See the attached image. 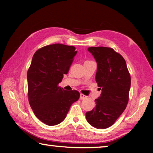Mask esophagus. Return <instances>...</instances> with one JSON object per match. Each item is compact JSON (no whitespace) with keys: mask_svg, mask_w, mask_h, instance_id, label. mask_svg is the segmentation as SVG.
<instances>
[{"mask_svg":"<svg viewBox=\"0 0 153 153\" xmlns=\"http://www.w3.org/2000/svg\"><path fill=\"white\" fill-rule=\"evenodd\" d=\"M87 98V97L86 95L83 94H80V97H79V99L80 100H84V99H86Z\"/></svg>","mask_w":153,"mask_h":153,"instance_id":"1","label":"esophagus"}]
</instances>
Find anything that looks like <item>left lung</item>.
<instances>
[{
	"instance_id": "8db88e82",
	"label": "left lung",
	"mask_w": 153,
	"mask_h": 153,
	"mask_svg": "<svg viewBox=\"0 0 153 153\" xmlns=\"http://www.w3.org/2000/svg\"><path fill=\"white\" fill-rule=\"evenodd\" d=\"M88 51L97 62L96 82L102 93L95 100V107L86 112V117L93 127L105 129L112 126L126 109L131 77L125 59L112 48L89 47Z\"/></svg>"
}]
</instances>
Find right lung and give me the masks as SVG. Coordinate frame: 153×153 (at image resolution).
Returning <instances> with one entry per match:
<instances>
[{"label": "right lung", "instance_id": "right-lung-1", "mask_svg": "<svg viewBox=\"0 0 153 153\" xmlns=\"http://www.w3.org/2000/svg\"><path fill=\"white\" fill-rule=\"evenodd\" d=\"M76 48L53 44L36 51L27 73L28 100L38 120L48 126L62 122L71 105L79 99L76 90L59 86L76 55Z\"/></svg>", "mask_w": 153, "mask_h": 153}]
</instances>
